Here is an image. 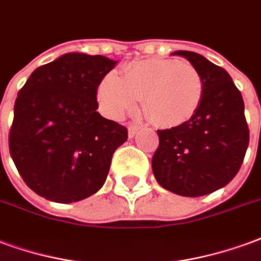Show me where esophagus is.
<instances>
[{"mask_svg": "<svg viewBox=\"0 0 261 261\" xmlns=\"http://www.w3.org/2000/svg\"><path fill=\"white\" fill-rule=\"evenodd\" d=\"M139 129H140V126L139 125H135V123H130L128 126V135L129 138H133L135 135H136V132H138Z\"/></svg>", "mask_w": 261, "mask_h": 261, "instance_id": "esophagus-1", "label": "esophagus"}]
</instances>
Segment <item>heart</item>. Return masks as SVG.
<instances>
[{
  "label": "heart",
  "instance_id": "b5f03b06",
  "mask_svg": "<svg viewBox=\"0 0 261 261\" xmlns=\"http://www.w3.org/2000/svg\"><path fill=\"white\" fill-rule=\"evenodd\" d=\"M204 96L201 73L188 61H136L123 69L122 77L107 73L97 87L102 112L121 119L143 100L144 114L159 126H178L191 121Z\"/></svg>",
  "mask_w": 261,
  "mask_h": 261
}]
</instances>
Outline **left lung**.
I'll use <instances>...</instances> for the list:
<instances>
[{
  "instance_id": "8db88e82",
  "label": "left lung",
  "mask_w": 261,
  "mask_h": 261,
  "mask_svg": "<svg viewBox=\"0 0 261 261\" xmlns=\"http://www.w3.org/2000/svg\"><path fill=\"white\" fill-rule=\"evenodd\" d=\"M199 69L204 96L191 121L157 130L160 144L151 160L155 179L167 191L186 197L208 195L238 174L249 144L245 104L227 70L203 55L175 51Z\"/></svg>"
}]
</instances>
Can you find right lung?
Masks as SVG:
<instances>
[{
	"label": "right lung",
	"mask_w": 261,
	"mask_h": 261,
	"mask_svg": "<svg viewBox=\"0 0 261 261\" xmlns=\"http://www.w3.org/2000/svg\"><path fill=\"white\" fill-rule=\"evenodd\" d=\"M117 61L68 53L33 70L19 90L9 151L26 185L55 203L101 189L125 126L101 117L97 87Z\"/></svg>",
	"instance_id": "1"
}]
</instances>
